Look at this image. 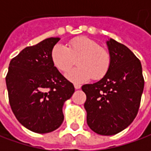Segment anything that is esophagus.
<instances>
[{"label":"esophagus","instance_id":"esophagus-1","mask_svg":"<svg viewBox=\"0 0 151 151\" xmlns=\"http://www.w3.org/2000/svg\"><path fill=\"white\" fill-rule=\"evenodd\" d=\"M74 86H75V88H76V89H80V88H81V85H79V84H75Z\"/></svg>","mask_w":151,"mask_h":151}]
</instances>
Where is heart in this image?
Here are the masks:
<instances>
[{"instance_id": "b5f03b06", "label": "heart", "mask_w": 151, "mask_h": 151, "mask_svg": "<svg viewBox=\"0 0 151 151\" xmlns=\"http://www.w3.org/2000/svg\"><path fill=\"white\" fill-rule=\"evenodd\" d=\"M77 59L79 67L66 75L69 80L76 83L84 82L91 77L95 81L100 80L107 74L111 65L108 51L87 37L73 38L67 47L57 44L51 51L52 62L61 72H67Z\"/></svg>"}]
</instances>
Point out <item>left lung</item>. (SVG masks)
Here are the masks:
<instances>
[{
	"label": "left lung",
	"mask_w": 151,
	"mask_h": 151,
	"mask_svg": "<svg viewBox=\"0 0 151 151\" xmlns=\"http://www.w3.org/2000/svg\"><path fill=\"white\" fill-rule=\"evenodd\" d=\"M111 65L104 77L83 85L84 107L91 130L113 135L126 129L135 119L141 101L145 80L139 60L125 45L110 38L107 42Z\"/></svg>",
	"instance_id": "left-lung-1"
}]
</instances>
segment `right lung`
Returning a JSON list of instances; mask_svg holds the SVG:
<instances>
[{
  "mask_svg": "<svg viewBox=\"0 0 151 151\" xmlns=\"http://www.w3.org/2000/svg\"><path fill=\"white\" fill-rule=\"evenodd\" d=\"M59 38H49L28 46L12 58L6 83L9 103L15 117L27 129L50 133L64 121L62 108L75 92L51 60Z\"/></svg>",
  "mask_w": 151,
  "mask_h": 151,
  "instance_id": "1",
  "label": "right lung"
}]
</instances>
